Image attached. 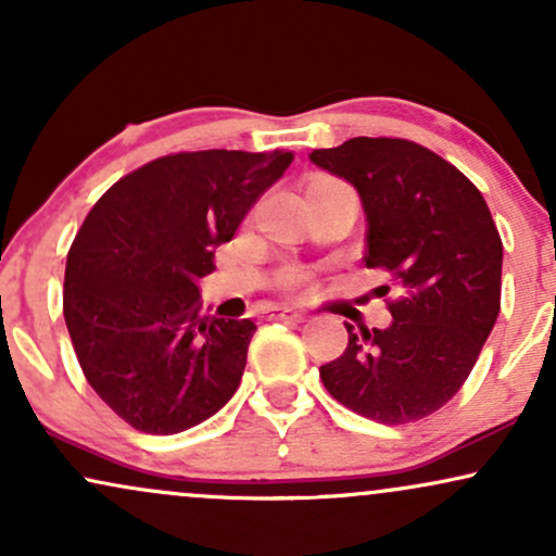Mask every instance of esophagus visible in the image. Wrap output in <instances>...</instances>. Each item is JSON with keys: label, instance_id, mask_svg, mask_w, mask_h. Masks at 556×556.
<instances>
[{"label": "esophagus", "instance_id": "obj_1", "mask_svg": "<svg viewBox=\"0 0 556 556\" xmlns=\"http://www.w3.org/2000/svg\"><path fill=\"white\" fill-rule=\"evenodd\" d=\"M270 317L286 319V321H304L306 314H301L296 309H286V306H276V309H270Z\"/></svg>", "mask_w": 556, "mask_h": 556}]
</instances>
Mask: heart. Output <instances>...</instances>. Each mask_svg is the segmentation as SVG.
I'll return each instance as SVG.
<instances>
[{
	"label": "heart",
	"mask_w": 556,
	"mask_h": 556,
	"mask_svg": "<svg viewBox=\"0 0 556 556\" xmlns=\"http://www.w3.org/2000/svg\"><path fill=\"white\" fill-rule=\"evenodd\" d=\"M321 182H338V180H332V177H317V180H314L312 185H321ZM309 185V188H312ZM301 283V276L299 273H291L289 278H286V286H299Z\"/></svg>",
	"instance_id": "b5f03b06"
}]
</instances>
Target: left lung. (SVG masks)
Returning a JSON list of instances; mask_svg holds the SVG:
<instances>
[{"instance_id":"8db88e82","label":"left lung","mask_w":556,"mask_h":556,"mask_svg":"<svg viewBox=\"0 0 556 556\" xmlns=\"http://www.w3.org/2000/svg\"><path fill=\"white\" fill-rule=\"evenodd\" d=\"M309 160L345 177L366 211V267L389 276L387 330L353 332L319 366L325 389L383 425L433 415L464 387L500 314L503 239L467 175L407 139H348Z\"/></svg>"}]
</instances>
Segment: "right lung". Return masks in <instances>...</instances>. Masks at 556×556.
Here are the masks:
<instances>
[{"instance_id": "add662e5", "label": "right lung", "mask_w": 556, "mask_h": 556, "mask_svg": "<svg viewBox=\"0 0 556 556\" xmlns=\"http://www.w3.org/2000/svg\"><path fill=\"white\" fill-rule=\"evenodd\" d=\"M291 162V152L167 154L87 214L66 255L64 319L89 387L131 428L180 433L237 392L257 327L203 317L195 283Z\"/></svg>"}]
</instances>
